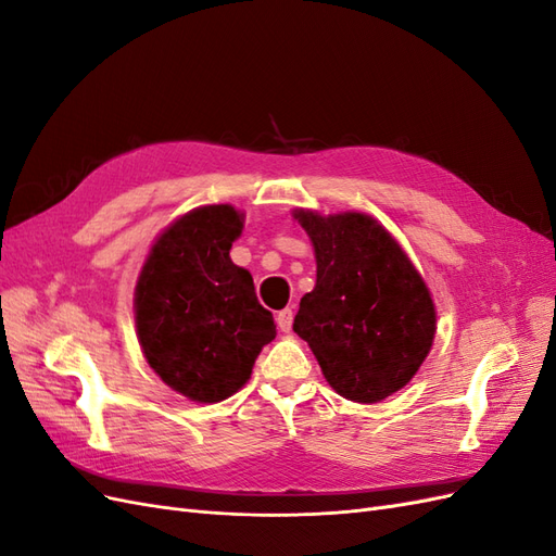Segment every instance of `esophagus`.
<instances>
[{"label":"esophagus","mask_w":556,"mask_h":556,"mask_svg":"<svg viewBox=\"0 0 556 556\" xmlns=\"http://www.w3.org/2000/svg\"><path fill=\"white\" fill-rule=\"evenodd\" d=\"M292 319H294L292 308H282V311H278V315H276L278 329H280V331H285V333H290V331H292Z\"/></svg>","instance_id":"obj_1"}]
</instances>
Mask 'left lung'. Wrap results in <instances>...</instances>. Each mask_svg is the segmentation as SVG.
I'll list each match as a JSON object with an SVG mask.
<instances>
[{"label":"left lung","mask_w":556,"mask_h":556,"mask_svg":"<svg viewBox=\"0 0 556 556\" xmlns=\"http://www.w3.org/2000/svg\"><path fill=\"white\" fill-rule=\"evenodd\" d=\"M317 278L292 329L308 343L336 394L378 403L403 390L427 359L435 304L406 250L376 217L294 208Z\"/></svg>","instance_id":"1"}]
</instances>
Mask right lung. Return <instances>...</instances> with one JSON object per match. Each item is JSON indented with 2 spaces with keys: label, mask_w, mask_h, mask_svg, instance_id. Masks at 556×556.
<instances>
[{
  "label": "right lung",
  "mask_w": 556,
  "mask_h": 556,
  "mask_svg": "<svg viewBox=\"0 0 556 556\" xmlns=\"http://www.w3.org/2000/svg\"><path fill=\"white\" fill-rule=\"evenodd\" d=\"M245 213L231 204L192 208L150 245L134 288V323L150 368L174 392L217 403L250 380L274 315L248 268L229 257Z\"/></svg>",
  "instance_id": "1"
}]
</instances>
